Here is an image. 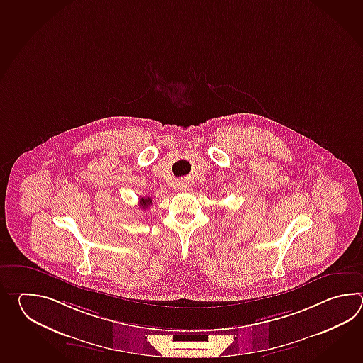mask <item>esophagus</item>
<instances>
[{
  "label": "esophagus",
  "instance_id": "34e87169",
  "mask_svg": "<svg viewBox=\"0 0 363 363\" xmlns=\"http://www.w3.org/2000/svg\"><path fill=\"white\" fill-rule=\"evenodd\" d=\"M180 188H182V189H186V185L182 184V185H180Z\"/></svg>",
  "mask_w": 363,
  "mask_h": 363
}]
</instances>
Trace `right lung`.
Returning <instances> with one entry per match:
<instances>
[{
  "label": "right lung",
  "instance_id": "right-lung-1",
  "mask_svg": "<svg viewBox=\"0 0 363 363\" xmlns=\"http://www.w3.org/2000/svg\"><path fill=\"white\" fill-rule=\"evenodd\" d=\"M150 205H152V199H149V197H147V199H145V197H141V199H140L139 206L143 208V210H147Z\"/></svg>",
  "mask_w": 363,
  "mask_h": 363
}]
</instances>
